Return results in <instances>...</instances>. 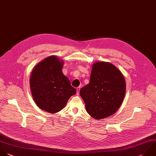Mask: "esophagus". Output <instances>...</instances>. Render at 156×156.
Wrapping results in <instances>:
<instances>
[{
  "mask_svg": "<svg viewBox=\"0 0 156 156\" xmlns=\"http://www.w3.org/2000/svg\"><path fill=\"white\" fill-rule=\"evenodd\" d=\"M80 87H77L76 88V91H77V94L79 95V91H80Z\"/></svg>",
  "mask_w": 156,
  "mask_h": 156,
  "instance_id": "obj_1",
  "label": "esophagus"
}]
</instances>
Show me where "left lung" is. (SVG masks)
I'll use <instances>...</instances> for the list:
<instances>
[{
  "mask_svg": "<svg viewBox=\"0 0 156 156\" xmlns=\"http://www.w3.org/2000/svg\"><path fill=\"white\" fill-rule=\"evenodd\" d=\"M125 93L122 74L115 65L105 62L93 65L90 83L80 90L87 113L96 119L113 115L121 105Z\"/></svg>",
  "mask_w": 156,
  "mask_h": 156,
  "instance_id": "8db88e82",
  "label": "left lung"
}]
</instances>
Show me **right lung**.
I'll return each mask as SVG.
<instances>
[{
  "mask_svg": "<svg viewBox=\"0 0 156 156\" xmlns=\"http://www.w3.org/2000/svg\"><path fill=\"white\" fill-rule=\"evenodd\" d=\"M63 60L51 55L33 69L30 87L33 99L41 110L55 113L62 110L76 90L62 73Z\"/></svg>",
  "mask_w": 156,
  "mask_h": 156,
  "instance_id": "1",
  "label": "right lung"
}]
</instances>
